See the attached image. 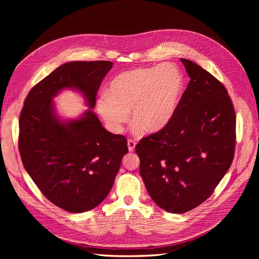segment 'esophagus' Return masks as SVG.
<instances>
[{
    "mask_svg": "<svg viewBox=\"0 0 259 259\" xmlns=\"http://www.w3.org/2000/svg\"><path fill=\"white\" fill-rule=\"evenodd\" d=\"M127 144H128V149H129V152H133V151L135 150V145H136V142H135L134 140H132V139H129V140H128V142H127Z\"/></svg>",
    "mask_w": 259,
    "mask_h": 259,
    "instance_id": "1",
    "label": "esophagus"
}]
</instances>
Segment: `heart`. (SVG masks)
<instances>
[{"label": "heart", "instance_id": "heart-1", "mask_svg": "<svg viewBox=\"0 0 259 259\" xmlns=\"http://www.w3.org/2000/svg\"><path fill=\"white\" fill-rule=\"evenodd\" d=\"M183 77L171 63L136 67L117 75L96 101L106 127L121 133L130 110L133 130L150 133L165 129L173 120L183 93Z\"/></svg>", "mask_w": 259, "mask_h": 259}]
</instances>
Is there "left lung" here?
Wrapping results in <instances>:
<instances>
[{
  "label": "left lung",
  "mask_w": 259,
  "mask_h": 259,
  "mask_svg": "<svg viewBox=\"0 0 259 259\" xmlns=\"http://www.w3.org/2000/svg\"><path fill=\"white\" fill-rule=\"evenodd\" d=\"M180 60L190 82L173 120L135 147L147 193L176 214L212 195L232 165L236 143V113L225 86L197 63Z\"/></svg>",
  "instance_id": "8db88e82"
}]
</instances>
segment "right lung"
Listing matches in <instances>:
<instances>
[{
    "instance_id": "add662e5",
    "label": "right lung",
    "mask_w": 259,
    "mask_h": 259,
    "mask_svg": "<svg viewBox=\"0 0 259 259\" xmlns=\"http://www.w3.org/2000/svg\"><path fill=\"white\" fill-rule=\"evenodd\" d=\"M110 61L63 63L27 94L19 118L18 147L23 166L54 205L82 213L98 206L112 190L127 139L104 129L92 110ZM63 89L82 93L90 106L75 120H61L52 101Z\"/></svg>"
}]
</instances>
